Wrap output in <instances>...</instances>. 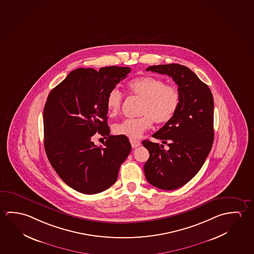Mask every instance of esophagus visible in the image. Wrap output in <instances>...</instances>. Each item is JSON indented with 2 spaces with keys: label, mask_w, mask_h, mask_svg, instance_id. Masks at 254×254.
<instances>
[{
  "label": "esophagus",
  "mask_w": 254,
  "mask_h": 254,
  "mask_svg": "<svg viewBox=\"0 0 254 254\" xmlns=\"http://www.w3.org/2000/svg\"><path fill=\"white\" fill-rule=\"evenodd\" d=\"M130 143H131V145L133 148H136L138 146L141 145V142L139 141H136V140H133V139H130Z\"/></svg>",
  "instance_id": "esophagus-1"
}]
</instances>
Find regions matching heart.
<instances>
[{
	"instance_id": "1",
	"label": "heart",
	"mask_w": 254,
	"mask_h": 254,
	"mask_svg": "<svg viewBox=\"0 0 254 254\" xmlns=\"http://www.w3.org/2000/svg\"><path fill=\"white\" fill-rule=\"evenodd\" d=\"M128 87L133 96L142 101L139 108L141 116L114 124V133L138 139L150 128L153 121L161 125L175 116L180 104L179 92L175 86L167 85L163 79L154 76H142L130 81ZM123 98V94L117 87L109 91L106 107L110 116H116L120 113Z\"/></svg>"
}]
</instances>
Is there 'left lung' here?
Masks as SVG:
<instances>
[{"instance_id": "obj_1", "label": "left lung", "mask_w": 254, "mask_h": 254, "mask_svg": "<svg viewBox=\"0 0 254 254\" xmlns=\"http://www.w3.org/2000/svg\"><path fill=\"white\" fill-rule=\"evenodd\" d=\"M146 71L168 75L178 85L177 112L152 135L163 144L141 141L150 152L143 167L146 179L155 187L173 190L198 173L211 151L214 138L213 97L206 84L179 64L152 65ZM164 144L168 149L163 148Z\"/></svg>"}]
</instances>
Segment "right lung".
Returning a JSON list of instances; mask_svg holds the SVG:
<instances>
[{"label": "right lung", "mask_w": 254, "mask_h": 254, "mask_svg": "<svg viewBox=\"0 0 254 254\" xmlns=\"http://www.w3.org/2000/svg\"><path fill=\"white\" fill-rule=\"evenodd\" d=\"M130 67L78 68L54 87L43 110L44 148L59 177L80 193L104 191L118 178L131 151L127 136L111 135L106 96L125 79ZM98 132L104 146L91 141Z\"/></svg>", "instance_id": "obj_1"}]
</instances>
